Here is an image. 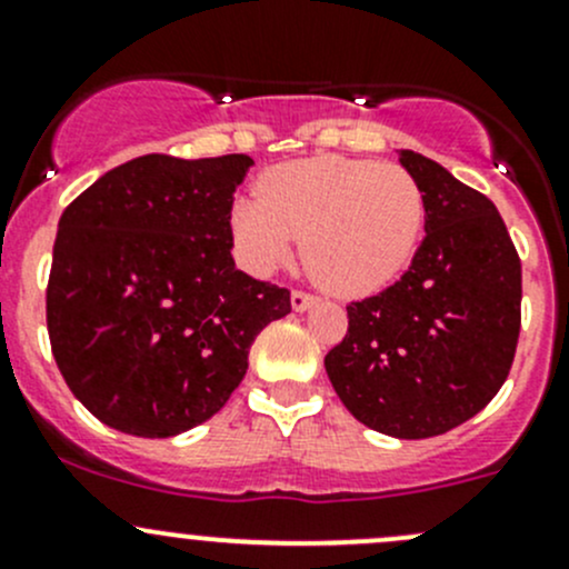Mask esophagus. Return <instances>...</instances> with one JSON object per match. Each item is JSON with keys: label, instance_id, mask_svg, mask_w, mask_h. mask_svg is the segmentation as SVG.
<instances>
[{"label": "esophagus", "instance_id": "34e87169", "mask_svg": "<svg viewBox=\"0 0 569 569\" xmlns=\"http://www.w3.org/2000/svg\"><path fill=\"white\" fill-rule=\"evenodd\" d=\"M313 302H317V297L308 295V291H291V308H295V311H308Z\"/></svg>", "mask_w": 569, "mask_h": 569}]
</instances>
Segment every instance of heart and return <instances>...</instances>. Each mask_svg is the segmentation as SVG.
<instances>
[{"label":"heart","mask_w":569,"mask_h":569,"mask_svg":"<svg viewBox=\"0 0 569 569\" xmlns=\"http://www.w3.org/2000/svg\"><path fill=\"white\" fill-rule=\"evenodd\" d=\"M423 220V192L405 168L313 157L269 170L261 194L233 203L231 231L256 274L283 263L302 237L308 272L332 295L358 297L410 263Z\"/></svg>","instance_id":"heart-1"}]
</instances>
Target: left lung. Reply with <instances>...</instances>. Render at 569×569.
Masks as SVG:
<instances>
[{
  "label": "left lung",
  "instance_id": "obj_1",
  "mask_svg": "<svg viewBox=\"0 0 569 569\" xmlns=\"http://www.w3.org/2000/svg\"><path fill=\"white\" fill-rule=\"evenodd\" d=\"M399 162L423 192L427 237L393 286L349 302V330L325 369L360 423L421 440L460 427L501 391L523 286L490 198L416 151H401Z\"/></svg>",
  "mask_w": 569,
  "mask_h": 569
}]
</instances>
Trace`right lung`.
Returning <instances> with one entry per match:
<instances>
[{"mask_svg": "<svg viewBox=\"0 0 569 569\" xmlns=\"http://www.w3.org/2000/svg\"><path fill=\"white\" fill-rule=\"evenodd\" d=\"M252 159L137 157L60 217L46 289L51 355L118 432L173 438L222 410L289 289L233 263V192Z\"/></svg>", "mask_w": 569, "mask_h": 569, "instance_id": "obj_1", "label": "right lung"}]
</instances>
